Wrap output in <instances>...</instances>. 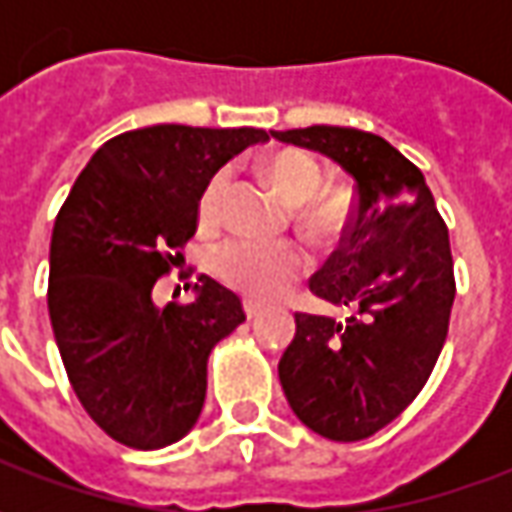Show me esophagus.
Returning a JSON list of instances; mask_svg holds the SVG:
<instances>
[{
	"label": "esophagus",
	"mask_w": 512,
	"mask_h": 512,
	"mask_svg": "<svg viewBox=\"0 0 512 512\" xmlns=\"http://www.w3.org/2000/svg\"><path fill=\"white\" fill-rule=\"evenodd\" d=\"M260 310H263V307H260V301L244 299V312H246V318H249V321H252V318H257V315H260Z\"/></svg>",
	"instance_id": "esophagus-1"
}]
</instances>
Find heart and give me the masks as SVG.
<instances>
[{
  "mask_svg": "<svg viewBox=\"0 0 512 512\" xmlns=\"http://www.w3.org/2000/svg\"><path fill=\"white\" fill-rule=\"evenodd\" d=\"M268 175L290 202H299L301 224L315 235L343 233L351 219V194L345 189H321V161L307 150H282L268 161ZM227 172H216L200 194V219L213 224L222 213ZM307 268V255L296 244H271L257 238H230L216 246L213 271L230 288L249 296H274L299 279Z\"/></svg>",
  "mask_w": 512,
  "mask_h": 512,
  "instance_id": "1",
  "label": "heart"
}]
</instances>
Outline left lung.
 <instances>
[{"label":"left lung","mask_w":512,"mask_h":512,"mask_svg":"<svg viewBox=\"0 0 512 512\" xmlns=\"http://www.w3.org/2000/svg\"><path fill=\"white\" fill-rule=\"evenodd\" d=\"M271 136L334 158L356 180L340 249L310 279L312 293L348 318L296 312L279 381L307 428L332 441L367 439L411 406L447 340V224L422 172L381 136L343 126Z\"/></svg>","instance_id":"8db88e82"}]
</instances>
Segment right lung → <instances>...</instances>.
Returning a JSON list of instances; mask_svg holds the SVG:
<instances>
[{"label": "right lung", "instance_id": "obj_1", "mask_svg": "<svg viewBox=\"0 0 512 512\" xmlns=\"http://www.w3.org/2000/svg\"><path fill=\"white\" fill-rule=\"evenodd\" d=\"M263 128L150 126L95 150L62 202L49 255V318L84 411L134 450L183 439L200 417L208 354L246 321L241 299L202 277L197 299L153 301L197 233L200 194Z\"/></svg>", "mask_w": 512, "mask_h": 512}]
</instances>
